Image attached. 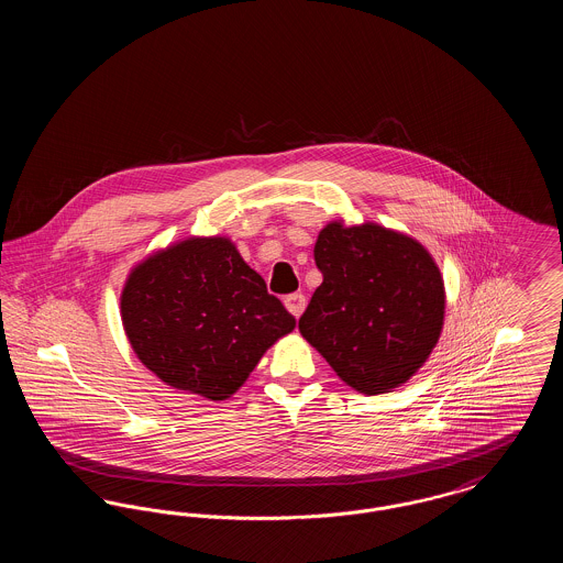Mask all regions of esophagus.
Segmentation results:
<instances>
[{"mask_svg": "<svg viewBox=\"0 0 563 563\" xmlns=\"http://www.w3.org/2000/svg\"><path fill=\"white\" fill-rule=\"evenodd\" d=\"M285 308H287V310L294 314L295 319H299V317H301V312H303V308H306V295H285Z\"/></svg>", "mask_w": 563, "mask_h": 563, "instance_id": "34e87169", "label": "esophagus"}]
</instances>
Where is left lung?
I'll return each mask as SVG.
<instances>
[{"label": "left lung", "mask_w": 563, "mask_h": 563, "mask_svg": "<svg viewBox=\"0 0 563 563\" xmlns=\"http://www.w3.org/2000/svg\"><path fill=\"white\" fill-rule=\"evenodd\" d=\"M314 262L322 283L299 319L301 335L363 395L407 382L434 349L445 310L427 249L375 223H329Z\"/></svg>", "instance_id": "obj_1"}]
</instances>
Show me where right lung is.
Returning <instances> with one entry per match:
<instances>
[{
	"label": "right lung",
	"instance_id": "right-lung-1",
	"mask_svg": "<svg viewBox=\"0 0 563 563\" xmlns=\"http://www.w3.org/2000/svg\"><path fill=\"white\" fill-rule=\"evenodd\" d=\"M122 322L141 363L173 388L223 401L295 319L225 239L179 242L133 269Z\"/></svg>",
	"mask_w": 563,
	"mask_h": 563
}]
</instances>
